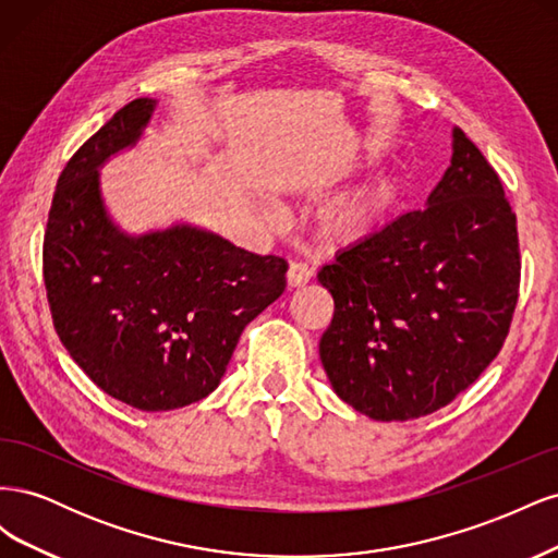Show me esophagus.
Wrapping results in <instances>:
<instances>
[{"instance_id":"esophagus-1","label":"esophagus","mask_w":558,"mask_h":558,"mask_svg":"<svg viewBox=\"0 0 558 558\" xmlns=\"http://www.w3.org/2000/svg\"><path fill=\"white\" fill-rule=\"evenodd\" d=\"M312 267L307 263H291L289 267V275H286V279H289V286L291 289H300V286L310 283L312 279Z\"/></svg>"}]
</instances>
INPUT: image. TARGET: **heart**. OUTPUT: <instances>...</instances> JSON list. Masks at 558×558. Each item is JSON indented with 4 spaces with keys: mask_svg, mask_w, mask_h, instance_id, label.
<instances>
[{
    "mask_svg": "<svg viewBox=\"0 0 558 558\" xmlns=\"http://www.w3.org/2000/svg\"><path fill=\"white\" fill-rule=\"evenodd\" d=\"M393 199L396 191L388 181L381 179L365 185V189L349 195L324 216L326 238L332 242H359L367 238L391 211Z\"/></svg>",
    "mask_w": 558,
    "mask_h": 558,
    "instance_id": "b5f03b06",
    "label": "heart"
}]
</instances>
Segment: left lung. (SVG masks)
<instances>
[{"mask_svg":"<svg viewBox=\"0 0 558 558\" xmlns=\"http://www.w3.org/2000/svg\"><path fill=\"white\" fill-rule=\"evenodd\" d=\"M517 216L461 128L428 207L408 211L318 272L335 300L318 353L353 410L433 414L475 381L510 332L519 298Z\"/></svg>","mask_w":558,"mask_h":558,"instance_id":"1","label":"left lung"}]
</instances>
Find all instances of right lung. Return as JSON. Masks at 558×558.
Returning a JSON list of instances; mask_svg holds the SVG:
<instances>
[{"instance_id": "right-lung-1", "label": "right lung", "mask_w": 558, "mask_h": 558, "mask_svg": "<svg viewBox=\"0 0 558 558\" xmlns=\"http://www.w3.org/2000/svg\"><path fill=\"white\" fill-rule=\"evenodd\" d=\"M156 102L132 99L64 165L44 234V283L64 349L105 393L144 412L207 398L289 263L174 226L118 232L97 167L140 140Z\"/></svg>"}]
</instances>
